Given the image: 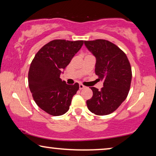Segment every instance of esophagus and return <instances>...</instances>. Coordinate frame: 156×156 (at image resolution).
Returning <instances> with one entry per match:
<instances>
[{
    "label": "esophagus",
    "mask_w": 156,
    "mask_h": 156,
    "mask_svg": "<svg viewBox=\"0 0 156 156\" xmlns=\"http://www.w3.org/2000/svg\"><path fill=\"white\" fill-rule=\"evenodd\" d=\"M84 87H84L83 84H80V89H83L84 88Z\"/></svg>",
    "instance_id": "esophagus-1"
}]
</instances>
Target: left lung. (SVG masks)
I'll return each instance as SVG.
<instances>
[{"mask_svg": "<svg viewBox=\"0 0 156 156\" xmlns=\"http://www.w3.org/2000/svg\"><path fill=\"white\" fill-rule=\"evenodd\" d=\"M96 57L95 73L104 83L101 90L91 87L93 96L87 101L89 110L96 115L112 114L126 99L132 79L131 67L126 55L106 40L84 41Z\"/></svg>", "mask_w": 156, "mask_h": 156, "instance_id": "obj_1", "label": "left lung"}]
</instances>
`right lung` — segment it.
<instances>
[{
	"mask_svg": "<svg viewBox=\"0 0 156 156\" xmlns=\"http://www.w3.org/2000/svg\"><path fill=\"white\" fill-rule=\"evenodd\" d=\"M83 43V40H52L38 51L30 64L28 85L34 101L52 116L65 114L80 88L78 83L67 84L59 76Z\"/></svg>",
	"mask_w": 156,
	"mask_h": 156,
	"instance_id": "add662e5",
	"label": "right lung"
}]
</instances>
